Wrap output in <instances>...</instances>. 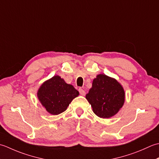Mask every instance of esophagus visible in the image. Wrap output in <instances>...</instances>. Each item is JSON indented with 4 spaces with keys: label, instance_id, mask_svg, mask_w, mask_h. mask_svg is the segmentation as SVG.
Listing matches in <instances>:
<instances>
[{
    "label": "esophagus",
    "instance_id": "1",
    "mask_svg": "<svg viewBox=\"0 0 159 159\" xmlns=\"http://www.w3.org/2000/svg\"><path fill=\"white\" fill-rule=\"evenodd\" d=\"M79 92H80V95H83V96H84L86 95V92L84 91V89H79Z\"/></svg>",
    "mask_w": 159,
    "mask_h": 159
}]
</instances>
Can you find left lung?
I'll return each instance as SVG.
<instances>
[{
  "mask_svg": "<svg viewBox=\"0 0 159 159\" xmlns=\"http://www.w3.org/2000/svg\"><path fill=\"white\" fill-rule=\"evenodd\" d=\"M86 98L92 106L94 113L100 118H110L122 108L125 92L115 79L99 74L93 80L92 88Z\"/></svg>",
  "mask_w": 159,
  "mask_h": 159,
  "instance_id": "8db88e82",
  "label": "left lung"
}]
</instances>
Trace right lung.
Wrapping results in <instances>:
<instances>
[{"instance_id":"add662e5","label":"right lung","mask_w":159,"mask_h":159,"mask_svg":"<svg viewBox=\"0 0 159 159\" xmlns=\"http://www.w3.org/2000/svg\"><path fill=\"white\" fill-rule=\"evenodd\" d=\"M37 95L46 111L57 115L66 111L72 100L79 95V92L60 76L55 75L42 84Z\"/></svg>"}]
</instances>
